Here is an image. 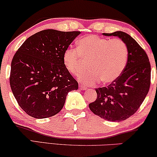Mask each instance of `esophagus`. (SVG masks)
<instances>
[{"label": "esophagus", "mask_w": 157, "mask_h": 157, "mask_svg": "<svg viewBox=\"0 0 157 157\" xmlns=\"http://www.w3.org/2000/svg\"><path fill=\"white\" fill-rule=\"evenodd\" d=\"M79 89H80L81 90H86V86H84V85H83V84H79Z\"/></svg>", "instance_id": "obj_1"}]
</instances>
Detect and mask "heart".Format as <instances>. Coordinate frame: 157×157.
Returning a JSON list of instances; mask_svg holds the SVG:
<instances>
[{
  "label": "heart",
  "instance_id": "obj_1",
  "mask_svg": "<svg viewBox=\"0 0 157 157\" xmlns=\"http://www.w3.org/2000/svg\"><path fill=\"white\" fill-rule=\"evenodd\" d=\"M77 50L67 48L63 52V62L68 72L78 76L89 61V71L80 76L81 82L94 85L101 81L107 85L121 76L126 67L128 49L119 38H101L88 35L77 43Z\"/></svg>",
  "mask_w": 157,
  "mask_h": 157
}]
</instances>
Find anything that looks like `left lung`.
I'll return each mask as SVG.
<instances>
[{
  "instance_id": "obj_1",
  "label": "left lung",
  "mask_w": 157,
  "mask_h": 157,
  "mask_svg": "<svg viewBox=\"0 0 157 157\" xmlns=\"http://www.w3.org/2000/svg\"><path fill=\"white\" fill-rule=\"evenodd\" d=\"M103 35L118 36L125 43L127 63L117 80L107 87L96 89L97 98L89 104V108L107 121H124L136 112L149 92L151 65L145 51L128 34L116 31Z\"/></svg>"
}]
</instances>
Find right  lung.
Wrapping results in <instances>:
<instances>
[{"label": "right lung", "instance_id": "right-lung-1", "mask_svg": "<svg viewBox=\"0 0 157 157\" xmlns=\"http://www.w3.org/2000/svg\"><path fill=\"white\" fill-rule=\"evenodd\" d=\"M80 31L44 30L30 36L15 53L10 85L21 109L36 119L59 112L78 82L66 69L63 52Z\"/></svg>", "mask_w": 157, "mask_h": 157}]
</instances>
